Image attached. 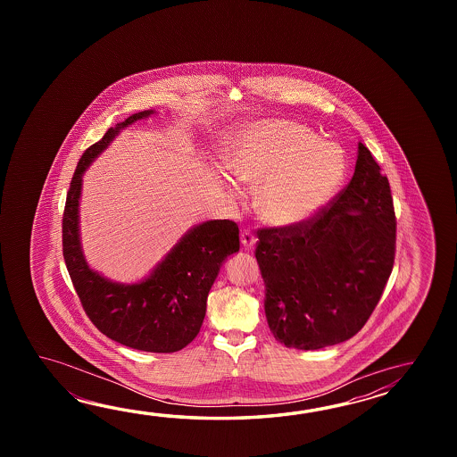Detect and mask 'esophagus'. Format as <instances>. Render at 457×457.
<instances>
[{
	"label": "esophagus",
	"mask_w": 457,
	"mask_h": 457,
	"mask_svg": "<svg viewBox=\"0 0 457 457\" xmlns=\"http://www.w3.org/2000/svg\"><path fill=\"white\" fill-rule=\"evenodd\" d=\"M240 240H242L243 248H245V250H253L254 245H256V237H254L250 230H243Z\"/></svg>",
	"instance_id": "obj_1"
}]
</instances>
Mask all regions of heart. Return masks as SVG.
I'll use <instances>...</instances> for the list:
<instances>
[{
    "instance_id": "1",
    "label": "heart",
    "mask_w": 457,
    "mask_h": 457,
    "mask_svg": "<svg viewBox=\"0 0 457 457\" xmlns=\"http://www.w3.org/2000/svg\"><path fill=\"white\" fill-rule=\"evenodd\" d=\"M227 166L240 183L258 187V212L276 227L311 220L345 175V158L337 146L319 144L311 129L286 119L237 130L228 142Z\"/></svg>"
}]
</instances>
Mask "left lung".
Listing matches in <instances>:
<instances>
[{"label": "left lung", "instance_id": "obj_1", "mask_svg": "<svg viewBox=\"0 0 457 457\" xmlns=\"http://www.w3.org/2000/svg\"><path fill=\"white\" fill-rule=\"evenodd\" d=\"M395 228L387 176L360 142L354 175L330 207L295 227L258 230L256 262L274 338L309 351L354 337L394 268Z\"/></svg>", "mask_w": 457, "mask_h": 457}]
</instances>
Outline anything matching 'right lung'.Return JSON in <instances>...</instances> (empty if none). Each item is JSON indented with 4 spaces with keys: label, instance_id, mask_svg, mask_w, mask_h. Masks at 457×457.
I'll list each match as a JSON object with an SVG mask.
<instances>
[{
    "label": "right lung",
    "instance_id": "obj_1",
    "mask_svg": "<svg viewBox=\"0 0 457 457\" xmlns=\"http://www.w3.org/2000/svg\"><path fill=\"white\" fill-rule=\"evenodd\" d=\"M155 114L142 111L89 146L70 183L62 242L70 278L89 320L107 338L148 353H175L195 340L204 321L207 295L225 260L240 250L238 225L207 220L179 238L142 281L122 284L93 271L79 242V195L83 175L114 137L136 120Z\"/></svg>",
    "mask_w": 457,
    "mask_h": 457
}]
</instances>
